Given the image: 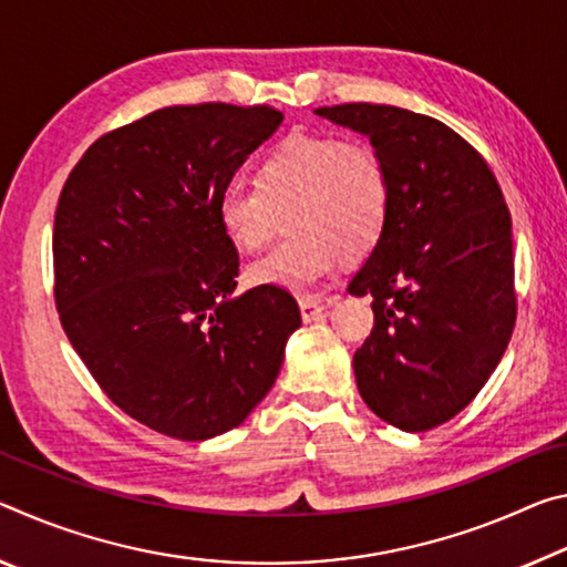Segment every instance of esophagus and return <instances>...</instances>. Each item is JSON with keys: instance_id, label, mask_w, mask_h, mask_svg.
Returning a JSON list of instances; mask_svg holds the SVG:
<instances>
[{"instance_id": "esophagus-1", "label": "esophagus", "mask_w": 567, "mask_h": 567, "mask_svg": "<svg viewBox=\"0 0 567 567\" xmlns=\"http://www.w3.org/2000/svg\"><path fill=\"white\" fill-rule=\"evenodd\" d=\"M299 309H301V319H303L306 323H311V321L321 319L323 303L317 301V299H311V296H301V299H299Z\"/></svg>"}]
</instances>
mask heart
<instances>
[{"mask_svg": "<svg viewBox=\"0 0 567 567\" xmlns=\"http://www.w3.org/2000/svg\"><path fill=\"white\" fill-rule=\"evenodd\" d=\"M254 183L228 185L216 218L230 246L256 254L289 216L293 236L246 268V281L264 289H311L341 256H369L392 216V181L382 155L339 135H286L258 163Z\"/></svg>", "mask_w": 567, "mask_h": 567, "instance_id": "heart-1", "label": "heart"}]
</instances>
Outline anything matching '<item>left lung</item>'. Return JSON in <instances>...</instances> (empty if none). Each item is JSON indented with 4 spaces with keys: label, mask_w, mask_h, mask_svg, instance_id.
<instances>
[{
    "label": "left lung",
    "mask_w": 567,
    "mask_h": 567,
    "mask_svg": "<svg viewBox=\"0 0 567 567\" xmlns=\"http://www.w3.org/2000/svg\"><path fill=\"white\" fill-rule=\"evenodd\" d=\"M369 137L392 216L349 293L374 296L354 354L359 394L404 432L450 422L477 396L517 317L513 220L485 157L440 120L371 102L313 110Z\"/></svg>",
    "instance_id": "left-lung-1"
}]
</instances>
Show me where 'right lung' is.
Wrapping results in <instances>:
<instances>
[{"instance_id":"right-lung-1","label":"right lung","mask_w":567,"mask_h":567,"mask_svg":"<svg viewBox=\"0 0 567 567\" xmlns=\"http://www.w3.org/2000/svg\"><path fill=\"white\" fill-rule=\"evenodd\" d=\"M284 115L175 105L102 135L54 213V303L70 344L125 414L175 440L234 430L271 392L301 327L289 291H236L220 193Z\"/></svg>"}]
</instances>
